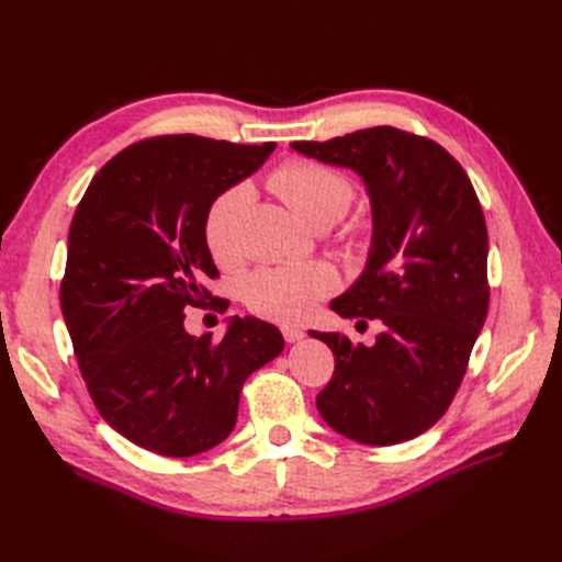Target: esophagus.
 Here are the masks:
<instances>
[{"mask_svg": "<svg viewBox=\"0 0 562 562\" xmlns=\"http://www.w3.org/2000/svg\"><path fill=\"white\" fill-rule=\"evenodd\" d=\"M281 333H283L285 342H300V339L304 337V333L300 328H291V326H285Z\"/></svg>", "mask_w": 562, "mask_h": 562, "instance_id": "34e87169", "label": "esophagus"}]
</instances>
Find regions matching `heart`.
<instances>
[{
	"label": "heart",
	"instance_id": "1",
	"mask_svg": "<svg viewBox=\"0 0 562 562\" xmlns=\"http://www.w3.org/2000/svg\"><path fill=\"white\" fill-rule=\"evenodd\" d=\"M274 192L312 225H330L353 201V184L335 168L312 159H288L269 178ZM252 190L236 182L220 194L206 213L209 250L220 265H236L246 252L244 220ZM337 271L328 262L260 267L244 283L248 307L269 321L297 323L307 318L321 300L337 291Z\"/></svg>",
	"mask_w": 562,
	"mask_h": 562
}]
</instances>
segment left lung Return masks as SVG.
<instances>
[{
    "instance_id": "obj_1",
    "label": "left lung",
    "mask_w": 562,
    "mask_h": 562,
    "mask_svg": "<svg viewBox=\"0 0 562 562\" xmlns=\"http://www.w3.org/2000/svg\"><path fill=\"white\" fill-rule=\"evenodd\" d=\"M291 147L351 168L372 203L366 271L330 307L359 318V330L368 321L382 330L370 347L312 330L335 356L316 407L330 429L359 443H403L446 415L487 316L481 201L448 149L394 126Z\"/></svg>"
}]
</instances>
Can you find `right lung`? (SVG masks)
I'll return each instance as SVG.
<instances>
[{"label": "right lung", "mask_w": 562, "mask_h": 562, "mask_svg": "<svg viewBox=\"0 0 562 562\" xmlns=\"http://www.w3.org/2000/svg\"><path fill=\"white\" fill-rule=\"evenodd\" d=\"M274 143L157 135L112 157L75 211L60 307L98 413L164 457L206 452L232 434L250 372L283 351L277 326L229 321L220 342L184 330L213 300L206 213L267 161ZM215 297L211 310L225 312Z\"/></svg>", "instance_id": "add662e5"}]
</instances>
